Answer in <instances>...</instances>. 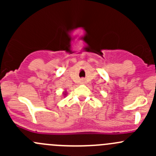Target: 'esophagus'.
<instances>
[{"label":"esophagus","mask_w":156,"mask_h":156,"mask_svg":"<svg viewBox=\"0 0 156 156\" xmlns=\"http://www.w3.org/2000/svg\"><path fill=\"white\" fill-rule=\"evenodd\" d=\"M82 81H83V80H82Z\"/></svg>","instance_id":"1"}]
</instances>
